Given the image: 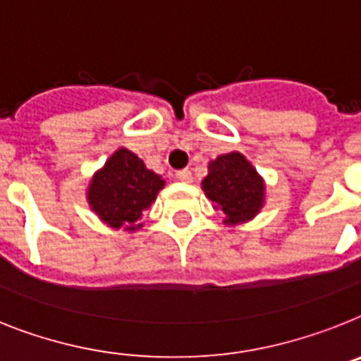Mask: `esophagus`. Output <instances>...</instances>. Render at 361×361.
<instances>
[{"label": "esophagus", "instance_id": "esophagus-1", "mask_svg": "<svg viewBox=\"0 0 361 361\" xmlns=\"http://www.w3.org/2000/svg\"><path fill=\"white\" fill-rule=\"evenodd\" d=\"M176 178L180 181H183V183H190V181H192V174H190L189 169H183V171L176 172Z\"/></svg>", "mask_w": 361, "mask_h": 361}]
</instances>
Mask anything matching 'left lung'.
Masks as SVG:
<instances>
[{"label": "left lung", "instance_id": "left-lung-1", "mask_svg": "<svg viewBox=\"0 0 361 361\" xmlns=\"http://www.w3.org/2000/svg\"><path fill=\"white\" fill-rule=\"evenodd\" d=\"M211 202L226 214V224L246 222L255 216L264 202L262 178L238 152L218 156L209 163V174L202 181Z\"/></svg>", "mask_w": 361, "mask_h": 361}]
</instances>
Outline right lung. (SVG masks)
I'll use <instances>...</instances> for the list:
<instances>
[{"label": "right lung", "mask_w": 361, "mask_h": 361, "mask_svg": "<svg viewBox=\"0 0 361 361\" xmlns=\"http://www.w3.org/2000/svg\"><path fill=\"white\" fill-rule=\"evenodd\" d=\"M163 187L161 176L148 171L134 152L119 148L92 180L87 200L108 226L134 231L143 226V213Z\"/></svg>", "instance_id": "right-lung-1"}]
</instances>
